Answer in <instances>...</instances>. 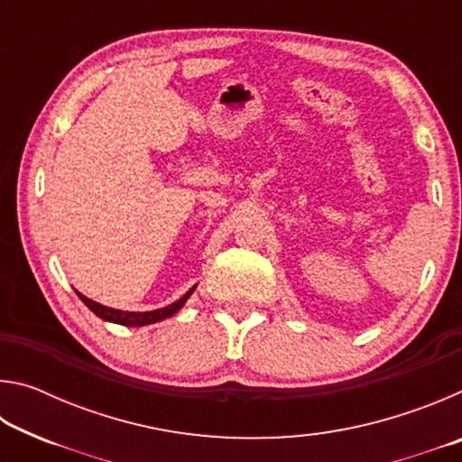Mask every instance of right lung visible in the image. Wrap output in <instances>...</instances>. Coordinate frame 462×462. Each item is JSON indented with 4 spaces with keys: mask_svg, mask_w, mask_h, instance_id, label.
Masks as SVG:
<instances>
[{
    "mask_svg": "<svg viewBox=\"0 0 462 462\" xmlns=\"http://www.w3.org/2000/svg\"><path fill=\"white\" fill-rule=\"evenodd\" d=\"M195 287H198V285H193L189 291H187L181 297V300L171 303V306H165L161 310H152V311H122V310L101 306V303L89 300V297H85L79 291H77V295H79V300L93 311V314H96L101 319H106V322H114V324H120V326H148V324L161 322V319H167L171 316H175L177 311L185 306V301L189 300V295L195 291Z\"/></svg>",
    "mask_w": 462,
    "mask_h": 462,
    "instance_id": "1",
    "label": "right lung"
}]
</instances>
